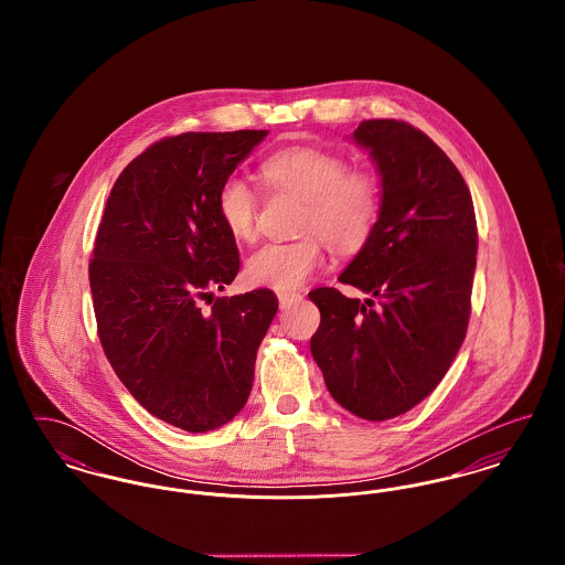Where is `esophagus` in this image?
Wrapping results in <instances>:
<instances>
[{
  "mask_svg": "<svg viewBox=\"0 0 565 565\" xmlns=\"http://www.w3.org/2000/svg\"><path fill=\"white\" fill-rule=\"evenodd\" d=\"M277 298H279V305L281 307H288V305H292V302H296V300H300L302 298V295L300 292H277Z\"/></svg>",
  "mask_w": 565,
  "mask_h": 565,
  "instance_id": "esophagus-1",
  "label": "esophagus"
}]
</instances>
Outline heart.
Instances as JSON below:
<instances>
[{
	"label": "heart",
	"instance_id": "b5f03b06",
	"mask_svg": "<svg viewBox=\"0 0 565 565\" xmlns=\"http://www.w3.org/2000/svg\"><path fill=\"white\" fill-rule=\"evenodd\" d=\"M260 173L270 189L302 201L300 231L307 235L256 249L245 263L249 284L295 290L322 267L323 238L337 252H355L369 242L381 205L379 184L369 169L350 167L337 152L298 146L275 152L263 162ZM215 210L235 242L256 239L258 196L243 178L231 175L222 182Z\"/></svg>",
	"mask_w": 565,
	"mask_h": 565
}]
</instances>
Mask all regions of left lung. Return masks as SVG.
<instances>
[{
	"instance_id": "obj_1",
	"label": "left lung",
	"mask_w": 565,
	"mask_h": 565,
	"mask_svg": "<svg viewBox=\"0 0 565 565\" xmlns=\"http://www.w3.org/2000/svg\"><path fill=\"white\" fill-rule=\"evenodd\" d=\"M353 141L381 178L369 242L339 275L371 296L316 288L311 353L330 396L353 415L385 422L430 396L461 348L477 267V217L451 159L403 120H364Z\"/></svg>"
}]
</instances>
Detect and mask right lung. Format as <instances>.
Wrapping results in <instances>:
<instances>
[{
    "instance_id": "obj_1",
    "label": "right lung",
    "mask_w": 565,
    "mask_h": 565,
    "mask_svg": "<svg viewBox=\"0 0 565 565\" xmlns=\"http://www.w3.org/2000/svg\"><path fill=\"white\" fill-rule=\"evenodd\" d=\"M267 134L152 143L118 175L97 231L88 281L102 348L135 401L180 430H215L242 411L279 307L267 288L214 298L239 273L215 196Z\"/></svg>"
}]
</instances>
